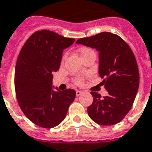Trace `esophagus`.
Returning <instances> with one entry per match:
<instances>
[{"label": "esophagus", "instance_id": "1", "mask_svg": "<svg viewBox=\"0 0 152 152\" xmlns=\"http://www.w3.org/2000/svg\"><path fill=\"white\" fill-rule=\"evenodd\" d=\"M76 96H80V95H81L82 93H83V92L80 90H76Z\"/></svg>", "mask_w": 152, "mask_h": 152}]
</instances>
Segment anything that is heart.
I'll return each mask as SVG.
<instances>
[{
  "label": "heart",
  "mask_w": 152,
  "mask_h": 152,
  "mask_svg": "<svg viewBox=\"0 0 152 152\" xmlns=\"http://www.w3.org/2000/svg\"><path fill=\"white\" fill-rule=\"evenodd\" d=\"M90 49H88V48H82L80 49V56H84L85 54H86L87 52H88V51H90ZM66 56H67V55L65 54V55H64V56H63V58H62V62L64 61V59H66ZM82 82H83V80H82L81 78H77V79L76 80V83L77 84V85H80V84H82Z\"/></svg>",
  "instance_id": "heart-1"
}]
</instances>
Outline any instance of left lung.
I'll list each match as a JSON object with an SVG mask.
<instances>
[{"instance_id": "1", "label": "left lung", "mask_w": 152, "mask_h": 152, "mask_svg": "<svg viewBox=\"0 0 152 152\" xmlns=\"http://www.w3.org/2000/svg\"><path fill=\"white\" fill-rule=\"evenodd\" d=\"M99 52L98 73L108 91L106 96L91 92L93 102L88 107L90 118L99 125L121 122L130 110L139 89V72L133 51L118 35L102 32L76 41Z\"/></svg>"}]
</instances>
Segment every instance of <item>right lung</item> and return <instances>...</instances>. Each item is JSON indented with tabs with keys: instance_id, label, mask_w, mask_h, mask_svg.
I'll return each instance as SVG.
<instances>
[{
	"instance_id": "add662e5",
	"label": "right lung",
	"mask_w": 152,
	"mask_h": 152,
	"mask_svg": "<svg viewBox=\"0 0 152 152\" xmlns=\"http://www.w3.org/2000/svg\"><path fill=\"white\" fill-rule=\"evenodd\" d=\"M75 39L53 31H36L25 42L15 68L14 85L21 110L32 122L43 128L58 126L65 118L76 91H59L52 85L63 51Z\"/></svg>"
}]
</instances>
